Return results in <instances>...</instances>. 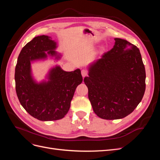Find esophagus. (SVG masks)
I'll return each mask as SVG.
<instances>
[{
  "label": "esophagus",
  "instance_id": "34e87169",
  "mask_svg": "<svg viewBox=\"0 0 160 160\" xmlns=\"http://www.w3.org/2000/svg\"><path fill=\"white\" fill-rule=\"evenodd\" d=\"M81 75H82V76H83V77H86L87 75H88V71H87L85 69H83V70L81 71Z\"/></svg>",
  "mask_w": 160,
  "mask_h": 160
}]
</instances>
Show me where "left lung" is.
<instances>
[{
  "instance_id": "8db88e82",
  "label": "left lung",
  "mask_w": 160,
  "mask_h": 160,
  "mask_svg": "<svg viewBox=\"0 0 160 160\" xmlns=\"http://www.w3.org/2000/svg\"><path fill=\"white\" fill-rule=\"evenodd\" d=\"M110 51L93 62L84 78L95 113L104 119L126 117L137 108L146 90V70L138 48L115 38Z\"/></svg>"
}]
</instances>
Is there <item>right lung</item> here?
Returning <instances> with one entry per match:
<instances>
[{
  "label": "right lung",
  "mask_w": 160,
  "mask_h": 160,
  "mask_svg": "<svg viewBox=\"0 0 160 160\" xmlns=\"http://www.w3.org/2000/svg\"><path fill=\"white\" fill-rule=\"evenodd\" d=\"M56 42L51 37L38 36L24 47L15 67V89L21 105L40 121H55L68 113L77 87L83 81L80 69L67 72L59 66L49 72V81L37 83L31 76V61L57 56ZM47 52V53H45Z\"/></svg>",
  "instance_id": "obj_1"
}]
</instances>
